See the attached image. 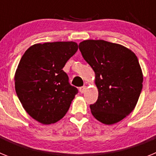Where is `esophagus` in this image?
<instances>
[{"instance_id":"34e87169","label":"esophagus","mask_w":156,"mask_h":156,"mask_svg":"<svg viewBox=\"0 0 156 156\" xmlns=\"http://www.w3.org/2000/svg\"><path fill=\"white\" fill-rule=\"evenodd\" d=\"M86 90H87L86 86H83V87H80V92L81 94L84 93V92L86 91Z\"/></svg>"}]
</instances>
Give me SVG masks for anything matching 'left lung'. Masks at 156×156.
<instances>
[{
	"label": "left lung",
	"instance_id": "obj_1",
	"mask_svg": "<svg viewBox=\"0 0 156 156\" xmlns=\"http://www.w3.org/2000/svg\"><path fill=\"white\" fill-rule=\"evenodd\" d=\"M79 49L95 73L98 98L90 105L92 115L105 124L119 122L133 111L142 90L137 56L122 45L103 40L83 41Z\"/></svg>",
	"mask_w": 156,
	"mask_h": 156
}]
</instances>
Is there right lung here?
<instances>
[{
    "instance_id": "add662e5",
    "label": "right lung",
    "mask_w": 156,
    "mask_h": 156,
    "mask_svg": "<svg viewBox=\"0 0 156 156\" xmlns=\"http://www.w3.org/2000/svg\"><path fill=\"white\" fill-rule=\"evenodd\" d=\"M77 50L73 41L37 44L19 62L15 76L16 94L27 113L43 124L64 117L78 93L62 70Z\"/></svg>"
}]
</instances>
